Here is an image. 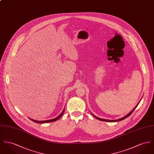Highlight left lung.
<instances>
[{"label": "left lung", "instance_id": "8db88e82", "mask_svg": "<svg viewBox=\"0 0 154 154\" xmlns=\"http://www.w3.org/2000/svg\"><path fill=\"white\" fill-rule=\"evenodd\" d=\"M138 106V105H137ZM137 106H135L131 111L129 113V114H128L126 116H125V117H124L123 118H122V119H116V120H109V119H100V118H98V117H97L96 116H94L93 114V116L95 118H96L97 119H98V120H100V121H108V122H116V121H121V120H123V119H126V118H127L128 117H129L130 116L131 114L133 112V111H134V109L136 108V107Z\"/></svg>", "mask_w": 154, "mask_h": 154}]
</instances>
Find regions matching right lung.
Segmentation results:
<instances>
[{
    "label": "right lung",
    "mask_w": 154,
    "mask_h": 154,
    "mask_svg": "<svg viewBox=\"0 0 154 154\" xmlns=\"http://www.w3.org/2000/svg\"><path fill=\"white\" fill-rule=\"evenodd\" d=\"M64 109L63 111V112L61 113V114L59 116L57 117H56V119H49V120H46V121H36V120H34L33 119H31L32 121H33V122H36V123H48V122H54V121H57V119H59L62 116V115L64 113Z\"/></svg>",
    "instance_id": "right-lung-1"
}]
</instances>
